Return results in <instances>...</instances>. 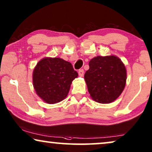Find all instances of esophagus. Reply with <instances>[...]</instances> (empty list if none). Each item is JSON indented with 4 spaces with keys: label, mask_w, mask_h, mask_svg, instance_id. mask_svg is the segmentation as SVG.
Instances as JSON below:
<instances>
[{
    "label": "esophagus",
    "mask_w": 152,
    "mask_h": 152,
    "mask_svg": "<svg viewBox=\"0 0 152 152\" xmlns=\"http://www.w3.org/2000/svg\"><path fill=\"white\" fill-rule=\"evenodd\" d=\"M78 75H79V76H83L84 75V70L83 69H80L78 71Z\"/></svg>",
    "instance_id": "obj_1"
}]
</instances>
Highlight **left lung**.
Wrapping results in <instances>:
<instances>
[{
  "label": "left lung",
  "mask_w": 152,
  "mask_h": 152,
  "mask_svg": "<svg viewBox=\"0 0 152 152\" xmlns=\"http://www.w3.org/2000/svg\"><path fill=\"white\" fill-rule=\"evenodd\" d=\"M89 66L84 78L92 99L101 104L116 100L126 80V67L122 60L115 56H96L90 60Z\"/></svg>",
  "instance_id": "8db88e82"
}]
</instances>
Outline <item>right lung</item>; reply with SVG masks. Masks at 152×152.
<instances>
[{
    "mask_svg": "<svg viewBox=\"0 0 152 152\" xmlns=\"http://www.w3.org/2000/svg\"><path fill=\"white\" fill-rule=\"evenodd\" d=\"M77 77L70 62L60 58H44L34 69L32 83L38 96L53 104L66 98L73 80Z\"/></svg>",
    "mask_w": 152,
    "mask_h": 152,
    "instance_id": "obj_1",
    "label": "right lung"
}]
</instances>
